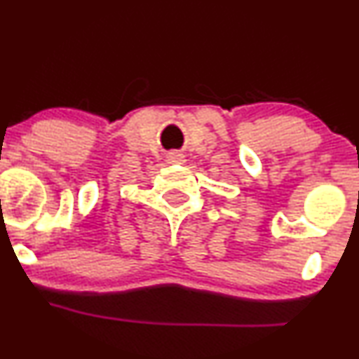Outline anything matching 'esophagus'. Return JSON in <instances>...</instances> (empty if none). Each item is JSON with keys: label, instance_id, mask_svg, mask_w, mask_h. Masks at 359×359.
<instances>
[{"label": "esophagus", "instance_id": "34e87169", "mask_svg": "<svg viewBox=\"0 0 359 359\" xmlns=\"http://www.w3.org/2000/svg\"><path fill=\"white\" fill-rule=\"evenodd\" d=\"M167 162L168 163H184V155L180 154V151H170V154L167 155Z\"/></svg>", "mask_w": 359, "mask_h": 359}]
</instances>
